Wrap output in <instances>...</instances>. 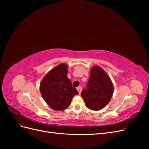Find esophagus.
Returning a JSON list of instances; mask_svg holds the SVG:
<instances>
[{
  "mask_svg": "<svg viewBox=\"0 0 149 149\" xmlns=\"http://www.w3.org/2000/svg\"><path fill=\"white\" fill-rule=\"evenodd\" d=\"M77 90H78V91L79 94H80L81 93V91H82V88L81 87V86H79V87L77 88Z\"/></svg>",
  "mask_w": 149,
  "mask_h": 149,
  "instance_id": "obj_1",
  "label": "esophagus"
}]
</instances>
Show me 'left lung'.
<instances>
[{"instance_id": "left-lung-1", "label": "left lung", "mask_w": 149, "mask_h": 149, "mask_svg": "<svg viewBox=\"0 0 149 149\" xmlns=\"http://www.w3.org/2000/svg\"><path fill=\"white\" fill-rule=\"evenodd\" d=\"M113 84L109 76L101 67L93 66L81 96L89 109L99 111L104 107L113 94Z\"/></svg>"}]
</instances>
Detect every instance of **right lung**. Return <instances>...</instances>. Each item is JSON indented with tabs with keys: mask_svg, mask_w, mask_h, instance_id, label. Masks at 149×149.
Listing matches in <instances>:
<instances>
[{
	"mask_svg": "<svg viewBox=\"0 0 149 149\" xmlns=\"http://www.w3.org/2000/svg\"><path fill=\"white\" fill-rule=\"evenodd\" d=\"M67 73V65L60 64L49 71L40 83L42 96L54 110L66 109L70 105L72 98L78 94L68 78Z\"/></svg>",
	"mask_w": 149,
	"mask_h": 149,
	"instance_id": "add662e5",
	"label": "right lung"
}]
</instances>
